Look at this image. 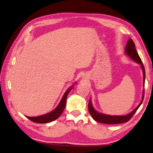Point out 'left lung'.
<instances>
[{
    "mask_svg": "<svg viewBox=\"0 0 153 153\" xmlns=\"http://www.w3.org/2000/svg\"><path fill=\"white\" fill-rule=\"evenodd\" d=\"M125 53L127 55L129 56L134 61L136 62L137 63L140 65L142 69V73H143V84L144 87V82H145V69L142 63V60L140 57L138 53H137L136 49L135 48V44H134V41L129 38L127 42V45L126 46L125 49ZM144 97V89L143 90V93H142V101L137 106L136 108L128 114L125 115H107V114L102 113L98 112V111H96L94 109V107H93L92 103L91 101V99H90V101L88 103V110L90 115L94 119L95 121H98V122L102 123H106V124H117V123H121L128 122V121L132 117L134 114L136 113V111L138 110V108L140 107L143 101Z\"/></svg>",
    "mask_w": 153,
    "mask_h": 153,
    "instance_id": "8db88e82",
    "label": "left lung"
}]
</instances>
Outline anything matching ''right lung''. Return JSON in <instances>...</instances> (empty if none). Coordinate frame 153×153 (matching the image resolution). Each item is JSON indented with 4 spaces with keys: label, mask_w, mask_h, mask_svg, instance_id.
I'll return each instance as SVG.
<instances>
[{
    "label": "right lung",
    "mask_w": 153,
    "mask_h": 153,
    "mask_svg": "<svg viewBox=\"0 0 153 153\" xmlns=\"http://www.w3.org/2000/svg\"><path fill=\"white\" fill-rule=\"evenodd\" d=\"M74 84H76V83H74V84L72 85L71 86L69 87V88L66 90V92L64 93L61 101L59 102V105L56 106V107L55 108V109L51 111L50 113L45 114V115H43L37 116V117H27V116H26V117L27 119H29L30 120L33 121V122L38 123H49L56 120V119L60 117L62 113L63 112L64 108L65 107V105H66L67 97V95H68L69 92L71 91L72 88H73Z\"/></svg>",
    "instance_id": "right-lung-1"
}]
</instances>
